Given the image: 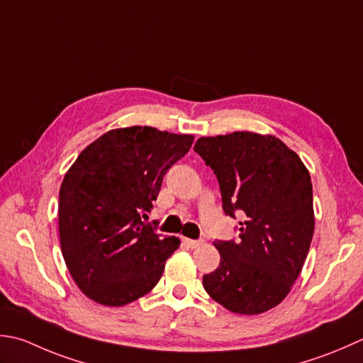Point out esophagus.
<instances>
[{
  "instance_id": "esophagus-1",
  "label": "esophagus",
  "mask_w": 363,
  "mask_h": 363,
  "mask_svg": "<svg viewBox=\"0 0 363 363\" xmlns=\"http://www.w3.org/2000/svg\"><path fill=\"white\" fill-rule=\"evenodd\" d=\"M184 242H186V244H187L189 247H191V248H196V247L203 245L204 240H203V239H184Z\"/></svg>"
}]
</instances>
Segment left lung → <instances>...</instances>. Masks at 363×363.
Segmentation results:
<instances>
[{
	"label": "left lung",
	"instance_id": "obj_1",
	"mask_svg": "<svg viewBox=\"0 0 363 363\" xmlns=\"http://www.w3.org/2000/svg\"><path fill=\"white\" fill-rule=\"evenodd\" d=\"M194 149L214 169L225 214L244 216L239 240L214 244L220 264L203 286L233 313H264L288 296L308 255L315 231L308 169L272 135L201 137Z\"/></svg>",
	"mask_w": 363,
	"mask_h": 363
}]
</instances>
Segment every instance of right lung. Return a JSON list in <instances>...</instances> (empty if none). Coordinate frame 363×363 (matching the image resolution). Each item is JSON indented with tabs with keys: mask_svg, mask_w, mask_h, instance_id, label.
<instances>
[{
	"mask_svg": "<svg viewBox=\"0 0 363 363\" xmlns=\"http://www.w3.org/2000/svg\"><path fill=\"white\" fill-rule=\"evenodd\" d=\"M194 135L124 127L84 147L60 189L61 252L77 286L106 307L147 294L179 248L143 218L163 176L189 152Z\"/></svg>",
	"mask_w": 363,
	"mask_h": 363,
	"instance_id": "obj_1",
	"label": "right lung"
}]
</instances>
